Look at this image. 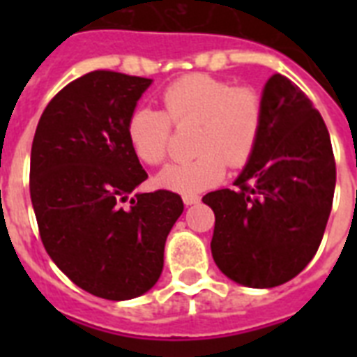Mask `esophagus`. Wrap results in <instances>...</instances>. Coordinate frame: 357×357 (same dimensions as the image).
<instances>
[{
	"instance_id": "esophagus-1",
	"label": "esophagus",
	"mask_w": 357,
	"mask_h": 357,
	"mask_svg": "<svg viewBox=\"0 0 357 357\" xmlns=\"http://www.w3.org/2000/svg\"><path fill=\"white\" fill-rule=\"evenodd\" d=\"M200 202V196L196 195H183V204L185 206H195Z\"/></svg>"
}]
</instances>
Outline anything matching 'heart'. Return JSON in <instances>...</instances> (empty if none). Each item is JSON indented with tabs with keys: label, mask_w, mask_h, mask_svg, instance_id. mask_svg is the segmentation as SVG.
I'll return each instance as SVG.
<instances>
[{
	"label": "heart",
	"mask_w": 357,
	"mask_h": 357,
	"mask_svg": "<svg viewBox=\"0 0 357 357\" xmlns=\"http://www.w3.org/2000/svg\"><path fill=\"white\" fill-rule=\"evenodd\" d=\"M162 111L140 107L131 113L126 135L140 161L157 167L167 161L174 128L196 123L190 161L170 165L157 183L181 195H196L220 183L228 165L246 167L259 144L263 98L252 85H235L207 74H189L161 92Z\"/></svg>",
	"instance_id": "heart-1"
}]
</instances>
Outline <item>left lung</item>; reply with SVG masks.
Returning <instances> with one entry per match:
<instances>
[{
	"label": "left lung",
	"mask_w": 357,
	"mask_h": 357,
	"mask_svg": "<svg viewBox=\"0 0 357 357\" xmlns=\"http://www.w3.org/2000/svg\"><path fill=\"white\" fill-rule=\"evenodd\" d=\"M235 185L202 198L215 213L217 266L246 287L293 280L326 229L335 157L321 113L285 75L266 81L259 144Z\"/></svg>",
	"instance_id": "8db88e82"
}]
</instances>
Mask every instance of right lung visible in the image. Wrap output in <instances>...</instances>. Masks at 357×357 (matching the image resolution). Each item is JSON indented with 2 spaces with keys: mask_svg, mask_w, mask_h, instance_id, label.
<instances>
[{
  "mask_svg": "<svg viewBox=\"0 0 357 357\" xmlns=\"http://www.w3.org/2000/svg\"><path fill=\"white\" fill-rule=\"evenodd\" d=\"M151 79L94 70L52 98L31 148L29 190L42 244L86 293L129 300L161 276L181 196L153 190L126 200L148 174L126 123Z\"/></svg>",
  "mask_w": 357,
  "mask_h": 357,
  "instance_id": "right-lung-1",
  "label": "right lung"
}]
</instances>
